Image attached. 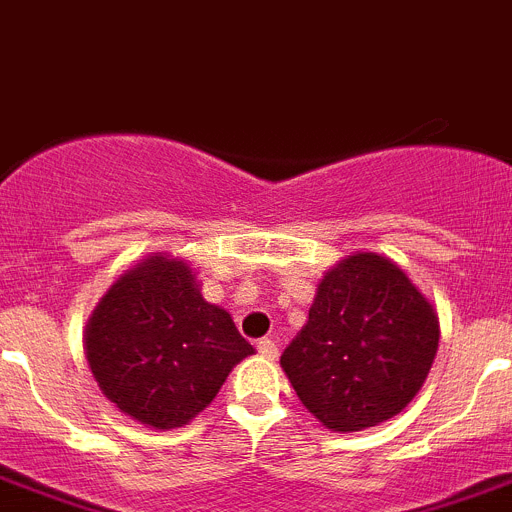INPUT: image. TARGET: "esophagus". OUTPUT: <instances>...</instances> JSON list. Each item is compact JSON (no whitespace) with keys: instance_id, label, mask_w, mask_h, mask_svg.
I'll return each mask as SVG.
<instances>
[{"instance_id":"1","label":"esophagus","mask_w":512,"mask_h":512,"mask_svg":"<svg viewBox=\"0 0 512 512\" xmlns=\"http://www.w3.org/2000/svg\"><path fill=\"white\" fill-rule=\"evenodd\" d=\"M257 352L265 359H275L278 357V344H275L273 339H260V342H257Z\"/></svg>"}]
</instances>
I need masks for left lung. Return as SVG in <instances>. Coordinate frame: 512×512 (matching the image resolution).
Here are the masks:
<instances>
[{
  "label": "left lung",
  "mask_w": 512,
  "mask_h": 512,
  "mask_svg": "<svg viewBox=\"0 0 512 512\" xmlns=\"http://www.w3.org/2000/svg\"><path fill=\"white\" fill-rule=\"evenodd\" d=\"M436 349L439 316L428 298L393 260L357 252L324 275L280 365L308 413L349 434L398 416Z\"/></svg>",
  "instance_id": "left-lung-1"
}]
</instances>
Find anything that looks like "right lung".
I'll use <instances>...</instances> for the list:
<instances>
[{
	"label": "right lung",
	"instance_id": "1",
	"mask_svg": "<svg viewBox=\"0 0 512 512\" xmlns=\"http://www.w3.org/2000/svg\"><path fill=\"white\" fill-rule=\"evenodd\" d=\"M86 359L124 416L176 428L216 398L252 354L232 316L201 296L188 262L150 255L119 275L86 324Z\"/></svg>",
	"mask_w": 512,
	"mask_h": 512
}]
</instances>
